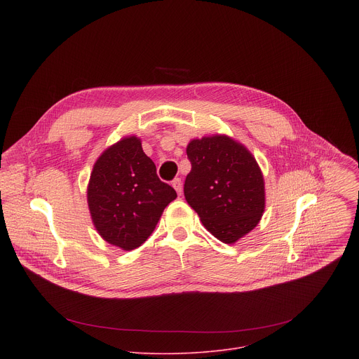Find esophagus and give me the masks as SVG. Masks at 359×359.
<instances>
[{"label":"esophagus","instance_id":"obj_1","mask_svg":"<svg viewBox=\"0 0 359 359\" xmlns=\"http://www.w3.org/2000/svg\"><path fill=\"white\" fill-rule=\"evenodd\" d=\"M173 187H175V190L177 191V194H182V191H183V186H182V180L177 177V179H175L173 180Z\"/></svg>","mask_w":359,"mask_h":359}]
</instances>
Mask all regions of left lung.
I'll return each instance as SVG.
<instances>
[{
  "mask_svg": "<svg viewBox=\"0 0 359 359\" xmlns=\"http://www.w3.org/2000/svg\"><path fill=\"white\" fill-rule=\"evenodd\" d=\"M191 170L184 197L203 226L233 244L259 224L264 208V177L241 143L226 135L193 139L186 149Z\"/></svg>",
  "mask_w": 359,
  "mask_h": 359,
  "instance_id": "obj_1",
  "label": "left lung"
}]
</instances>
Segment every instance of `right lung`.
Here are the masks:
<instances>
[{"instance_id": "obj_1", "label": "right lung", "mask_w": 359, "mask_h": 359, "mask_svg": "<svg viewBox=\"0 0 359 359\" xmlns=\"http://www.w3.org/2000/svg\"><path fill=\"white\" fill-rule=\"evenodd\" d=\"M176 197L175 189L158 177L136 136L123 137L102 153L88 184L95 229L105 241L126 251L147 240Z\"/></svg>"}]
</instances>
